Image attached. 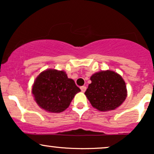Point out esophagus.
<instances>
[{
	"label": "esophagus",
	"instance_id": "esophagus-1",
	"mask_svg": "<svg viewBox=\"0 0 154 154\" xmlns=\"http://www.w3.org/2000/svg\"><path fill=\"white\" fill-rule=\"evenodd\" d=\"M80 90L82 93H84V92L86 91V87L85 86H82V87H80Z\"/></svg>",
	"mask_w": 154,
	"mask_h": 154
}]
</instances>
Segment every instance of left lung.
Returning <instances> with one entry per match:
<instances>
[{
    "instance_id": "8db88e82",
    "label": "left lung",
    "mask_w": 154,
    "mask_h": 154,
    "mask_svg": "<svg viewBox=\"0 0 154 154\" xmlns=\"http://www.w3.org/2000/svg\"><path fill=\"white\" fill-rule=\"evenodd\" d=\"M91 83L85 95L92 106L100 111L114 110L128 95L126 83L122 76L111 70L100 71L91 77Z\"/></svg>"
}]
</instances>
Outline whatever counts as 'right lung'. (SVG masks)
<instances>
[{"label": "right lung", "mask_w": 154, "mask_h": 154, "mask_svg": "<svg viewBox=\"0 0 154 154\" xmlns=\"http://www.w3.org/2000/svg\"><path fill=\"white\" fill-rule=\"evenodd\" d=\"M80 89L63 70L48 69L40 72L32 87L37 104L51 113L62 112L69 106Z\"/></svg>", "instance_id": "add662e5"}]
</instances>
